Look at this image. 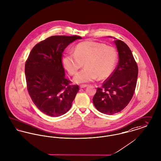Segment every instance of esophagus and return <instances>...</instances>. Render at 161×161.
Instances as JSON below:
<instances>
[{
  "mask_svg": "<svg viewBox=\"0 0 161 161\" xmlns=\"http://www.w3.org/2000/svg\"><path fill=\"white\" fill-rule=\"evenodd\" d=\"M87 86V85H86V84H84V85H80V88H86Z\"/></svg>",
  "mask_w": 161,
  "mask_h": 161,
  "instance_id": "34e87169",
  "label": "esophagus"
}]
</instances>
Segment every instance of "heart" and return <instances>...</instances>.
Returning a JSON list of instances; mask_svg holds the SVG:
<instances>
[{"mask_svg": "<svg viewBox=\"0 0 161 161\" xmlns=\"http://www.w3.org/2000/svg\"><path fill=\"white\" fill-rule=\"evenodd\" d=\"M117 60L116 49L104 43L86 41L75 46V53L64 54L62 64L71 75H75L84 63L86 68L75 75L77 84L108 78L113 73Z\"/></svg>", "mask_w": 161, "mask_h": 161, "instance_id": "b5f03b06", "label": "heart"}]
</instances>
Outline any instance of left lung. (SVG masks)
Returning a JSON list of instances; mask_svg holds the SVG:
<instances>
[{"label":"left lung","instance_id":"obj_1","mask_svg":"<svg viewBox=\"0 0 161 161\" xmlns=\"http://www.w3.org/2000/svg\"><path fill=\"white\" fill-rule=\"evenodd\" d=\"M115 44L119 60L116 68L103 84L97 88L93 97L95 107L100 112L113 115L127 106L134 95L137 76L138 66L128 46L116 40Z\"/></svg>","mask_w":161,"mask_h":161}]
</instances>
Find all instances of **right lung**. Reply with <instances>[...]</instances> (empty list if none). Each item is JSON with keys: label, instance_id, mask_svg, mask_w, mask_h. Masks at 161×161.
<instances>
[{"label": "right lung", "instance_id": "add662e5", "mask_svg": "<svg viewBox=\"0 0 161 161\" xmlns=\"http://www.w3.org/2000/svg\"><path fill=\"white\" fill-rule=\"evenodd\" d=\"M80 36L55 35L36 44L25 64L27 88L33 103L44 114L59 117L66 113L79 91L65 78L62 64L64 49Z\"/></svg>", "mask_w": 161, "mask_h": 161}]
</instances>
